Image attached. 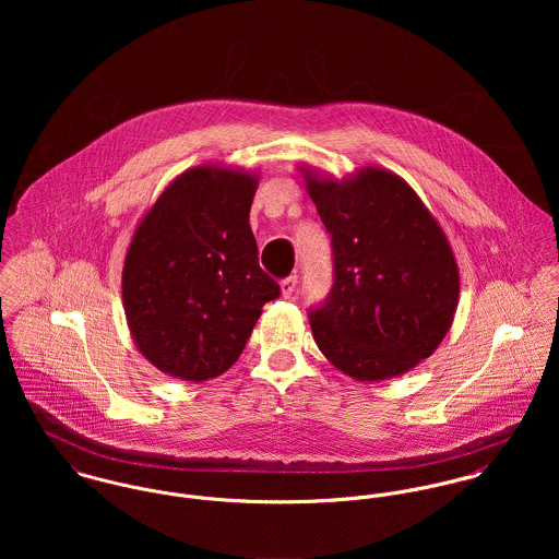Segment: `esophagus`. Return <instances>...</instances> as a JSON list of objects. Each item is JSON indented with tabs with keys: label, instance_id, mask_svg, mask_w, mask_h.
<instances>
[{
	"label": "esophagus",
	"instance_id": "obj_1",
	"mask_svg": "<svg viewBox=\"0 0 559 559\" xmlns=\"http://www.w3.org/2000/svg\"><path fill=\"white\" fill-rule=\"evenodd\" d=\"M295 288H297V275H290V277L282 280V284H280V290H282V297H284V299H290L293 293H295Z\"/></svg>",
	"mask_w": 559,
	"mask_h": 559
}]
</instances>
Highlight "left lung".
Here are the masks:
<instances>
[{"label":"left lung","instance_id":"1","mask_svg":"<svg viewBox=\"0 0 559 559\" xmlns=\"http://www.w3.org/2000/svg\"><path fill=\"white\" fill-rule=\"evenodd\" d=\"M333 242V288L310 312L320 353L346 377L388 381L450 331L461 277L435 215L399 174L366 165L342 180L299 165Z\"/></svg>","mask_w":559,"mask_h":559}]
</instances>
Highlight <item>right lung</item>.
I'll use <instances>...</instances> for the list:
<instances>
[{"label": "right lung", "mask_w": 559, "mask_h": 559, "mask_svg": "<svg viewBox=\"0 0 559 559\" xmlns=\"http://www.w3.org/2000/svg\"><path fill=\"white\" fill-rule=\"evenodd\" d=\"M258 174L195 165L140 219L122 266L138 350L163 374L202 383L239 359L280 286L258 264L249 209Z\"/></svg>", "instance_id": "add662e5"}]
</instances>
